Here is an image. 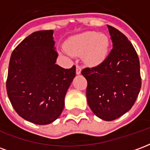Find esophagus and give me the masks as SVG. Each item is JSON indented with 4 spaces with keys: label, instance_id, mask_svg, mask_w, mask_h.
<instances>
[{
    "label": "esophagus",
    "instance_id": "1",
    "mask_svg": "<svg viewBox=\"0 0 150 150\" xmlns=\"http://www.w3.org/2000/svg\"><path fill=\"white\" fill-rule=\"evenodd\" d=\"M76 74L77 75L81 74V67L79 65H76Z\"/></svg>",
    "mask_w": 150,
    "mask_h": 150
}]
</instances>
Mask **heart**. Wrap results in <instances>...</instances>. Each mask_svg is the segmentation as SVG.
<instances>
[{
    "mask_svg": "<svg viewBox=\"0 0 150 150\" xmlns=\"http://www.w3.org/2000/svg\"><path fill=\"white\" fill-rule=\"evenodd\" d=\"M109 48V40L104 34L88 31L70 38L65 43V50L71 55L83 54L84 61L91 65H97L106 59Z\"/></svg>",
    "mask_w": 150,
    "mask_h": 150,
    "instance_id": "obj_1",
    "label": "heart"
}]
</instances>
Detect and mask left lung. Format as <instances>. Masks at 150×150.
Segmentation results:
<instances>
[{
	"instance_id": "1",
	"label": "left lung",
	"mask_w": 150,
	"mask_h": 150,
	"mask_svg": "<svg viewBox=\"0 0 150 150\" xmlns=\"http://www.w3.org/2000/svg\"><path fill=\"white\" fill-rule=\"evenodd\" d=\"M112 49L100 64L83 69L88 81L87 100L99 118L111 121L131 109L142 87L140 62L128 38L107 25Z\"/></svg>"
}]
</instances>
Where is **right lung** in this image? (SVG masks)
<instances>
[{
    "mask_svg": "<svg viewBox=\"0 0 150 150\" xmlns=\"http://www.w3.org/2000/svg\"><path fill=\"white\" fill-rule=\"evenodd\" d=\"M52 30L34 32L12 53L6 90L12 106L23 119L48 125L61 115L67 89L75 76V66L55 64L58 52Z\"/></svg>",
    "mask_w": 150,
    "mask_h": 150,
    "instance_id": "obj_1",
    "label": "right lung"
}]
</instances>
